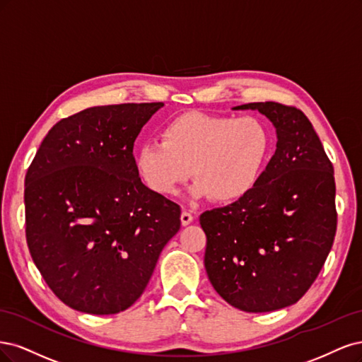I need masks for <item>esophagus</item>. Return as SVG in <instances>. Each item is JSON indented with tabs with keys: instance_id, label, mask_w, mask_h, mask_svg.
<instances>
[{
	"instance_id": "esophagus-1",
	"label": "esophagus",
	"mask_w": 362,
	"mask_h": 362,
	"mask_svg": "<svg viewBox=\"0 0 362 362\" xmlns=\"http://www.w3.org/2000/svg\"><path fill=\"white\" fill-rule=\"evenodd\" d=\"M180 221H182V226H189L192 221H194V216H192L191 212L183 211L182 215H180Z\"/></svg>"
}]
</instances>
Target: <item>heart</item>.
I'll return each mask as SVG.
<instances>
[{
	"label": "heart",
	"mask_w": 362,
	"mask_h": 362,
	"mask_svg": "<svg viewBox=\"0 0 362 362\" xmlns=\"http://www.w3.org/2000/svg\"><path fill=\"white\" fill-rule=\"evenodd\" d=\"M271 148V129L257 117L194 111L167 122L160 141L139 144L134 164L139 179L158 195L177 194L192 173V198L212 195L218 203H230L254 188Z\"/></svg>",
	"instance_id": "heart-1"
}]
</instances>
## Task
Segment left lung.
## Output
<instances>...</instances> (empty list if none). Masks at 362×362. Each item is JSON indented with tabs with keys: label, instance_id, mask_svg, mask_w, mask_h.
<instances>
[{
	"label": "left lung",
	"instance_id": "left-lung-1",
	"mask_svg": "<svg viewBox=\"0 0 362 362\" xmlns=\"http://www.w3.org/2000/svg\"><path fill=\"white\" fill-rule=\"evenodd\" d=\"M259 111L276 132V150L254 188L200 215L204 267L218 295L247 313L293 305L317 278L335 230L334 168L307 115L276 102Z\"/></svg>",
	"mask_w": 362,
	"mask_h": 362
}]
</instances>
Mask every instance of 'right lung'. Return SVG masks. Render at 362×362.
Wrapping results in <instances>:
<instances>
[{
	"instance_id": "obj_1",
	"label": "right lung",
	"mask_w": 362,
	"mask_h": 362,
	"mask_svg": "<svg viewBox=\"0 0 362 362\" xmlns=\"http://www.w3.org/2000/svg\"><path fill=\"white\" fill-rule=\"evenodd\" d=\"M164 103L93 107L52 126L25 176L27 243L71 308L115 314L143 295L180 228V207L150 191L134 143Z\"/></svg>"
}]
</instances>
